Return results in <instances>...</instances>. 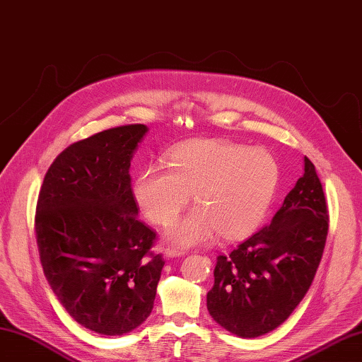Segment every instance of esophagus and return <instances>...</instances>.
<instances>
[{"label":"esophagus","instance_id":"34e87169","mask_svg":"<svg viewBox=\"0 0 362 362\" xmlns=\"http://www.w3.org/2000/svg\"><path fill=\"white\" fill-rule=\"evenodd\" d=\"M165 255L170 257V258L182 257V255H185V251H182V249H175V247H166L165 249Z\"/></svg>","mask_w":362,"mask_h":362}]
</instances>
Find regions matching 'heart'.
<instances>
[{
	"mask_svg": "<svg viewBox=\"0 0 362 362\" xmlns=\"http://www.w3.org/2000/svg\"><path fill=\"white\" fill-rule=\"evenodd\" d=\"M280 166L263 148L217 139L175 146L168 165L151 163L139 173L133 194L139 208L157 225H166L187 206H197L168 228L182 246L203 245L220 233L228 240L251 234L275 197Z\"/></svg>",
	"mask_w": 362,
	"mask_h": 362,
	"instance_id": "b5f03b06",
	"label": "heart"
}]
</instances>
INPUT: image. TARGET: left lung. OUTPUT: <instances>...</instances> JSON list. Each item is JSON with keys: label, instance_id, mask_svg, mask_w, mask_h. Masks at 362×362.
I'll return each instance as SVG.
<instances>
[{"label": "left lung", "instance_id": "8db88e82", "mask_svg": "<svg viewBox=\"0 0 362 362\" xmlns=\"http://www.w3.org/2000/svg\"><path fill=\"white\" fill-rule=\"evenodd\" d=\"M329 229L322 185L304 157V174L272 221L218 255L206 295L211 317L242 338H257L283 324L304 298L321 262Z\"/></svg>", "mask_w": 362, "mask_h": 362}]
</instances>
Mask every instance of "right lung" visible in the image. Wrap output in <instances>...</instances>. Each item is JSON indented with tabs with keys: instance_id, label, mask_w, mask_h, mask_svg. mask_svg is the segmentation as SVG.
Segmentation results:
<instances>
[{
	"instance_id": "right-lung-1",
	"label": "right lung",
	"mask_w": 362,
	"mask_h": 362,
	"mask_svg": "<svg viewBox=\"0 0 362 362\" xmlns=\"http://www.w3.org/2000/svg\"><path fill=\"white\" fill-rule=\"evenodd\" d=\"M146 125L116 127L67 146L45 174L35 233L44 275L81 326L124 335L150 317L165 264L137 220L129 166Z\"/></svg>"
}]
</instances>
